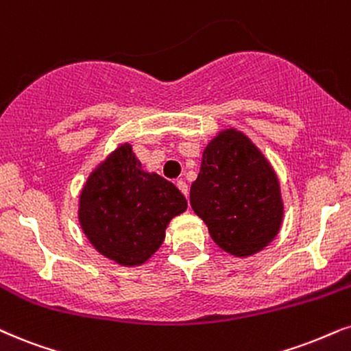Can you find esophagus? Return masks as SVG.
Listing matches in <instances>:
<instances>
[{"label": "esophagus", "instance_id": "esophagus-1", "mask_svg": "<svg viewBox=\"0 0 351 351\" xmlns=\"http://www.w3.org/2000/svg\"><path fill=\"white\" fill-rule=\"evenodd\" d=\"M176 184H177V186H179L180 192L184 193L185 197H186V195H189V185H186V182H185V180H182V179H179V180L176 182Z\"/></svg>", "mask_w": 351, "mask_h": 351}]
</instances>
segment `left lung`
<instances>
[{"instance_id": "8db88e82", "label": "left lung", "mask_w": 351, "mask_h": 351, "mask_svg": "<svg viewBox=\"0 0 351 351\" xmlns=\"http://www.w3.org/2000/svg\"><path fill=\"white\" fill-rule=\"evenodd\" d=\"M190 203L216 245L235 256L265 248L284 215L279 180L269 162L234 129L221 132L204 148Z\"/></svg>"}]
</instances>
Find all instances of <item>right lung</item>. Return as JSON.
Segmentation results:
<instances>
[{"instance_id": "1", "label": "right lung", "mask_w": 351, "mask_h": 351, "mask_svg": "<svg viewBox=\"0 0 351 351\" xmlns=\"http://www.w3.org/2000/svg\"><path fill=\"white\" fill-rule=\"evenodd\" d=\"M185 209L180 190L165 177L145 172L125 143L90 174L80 193L79 219L103 256L136 266L161 247L169 221Z\"/></svg>"}]
</instances>
